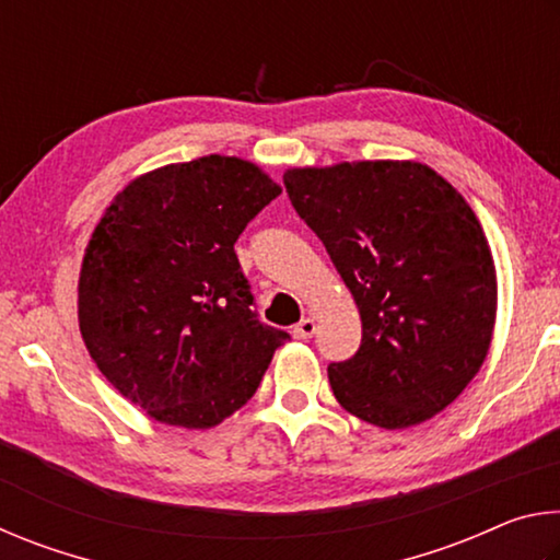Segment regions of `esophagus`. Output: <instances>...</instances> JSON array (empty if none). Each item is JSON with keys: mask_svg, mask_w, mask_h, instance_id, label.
<instances>
[{"mask_svg": "<svg viewBox=\"0 0 560 560\" xmlns=\"http://www.w3.org/2000/svg\"><path fill=\"white\" fill-rule=\"evenodd\" d=\"M314 334H316V318H311V316L301 318L299 324L293 326V338H299V340H308Z\"/></svg>", "mask_w": 560, "mask_h": 560, "instance_id": "34e87169", "label": "esophagus"}]
</instances>
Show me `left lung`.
Wrapping results in <instances>:
<instances>
[{"label": "left lung", "mask_w": 560, "mask_h": 560, "mask_svg": "<svg viewBox=\"0 0 560 560\" xmlns=\"http://www.w3.org/2000/svg\"><path fill=\"white\" fill-rule=\"evenodd\" d=\"M283 185L363 320L358 353L328 365L340 407L383 430L442 412L497 324L494 257L467 200L415 160L291 167Z\"/></svg>", "instance_id": "8db88e82"}]
</instances>
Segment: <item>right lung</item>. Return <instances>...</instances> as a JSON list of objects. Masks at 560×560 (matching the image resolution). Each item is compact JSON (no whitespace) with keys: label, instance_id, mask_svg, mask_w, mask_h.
I'll use <instances>...</instances> for the list:
<instances>
[{"label":"right lung","instance_id":"obj_1","mask_svg":"<svg viewBox=\"0 0 560 560\" xmlns=\"http://www.w3.org/2000/svg\"><path fill=\"white\" fill-rule=\"evenodd\" d=\"M279 195L249 160L205 155L130 179L93 230L79 277L83 343L153 420L214 428L257 393L289 340L254 314L234 254Z\"/></svg>","mask_w":560,"mask_h":560}]
</instances>
